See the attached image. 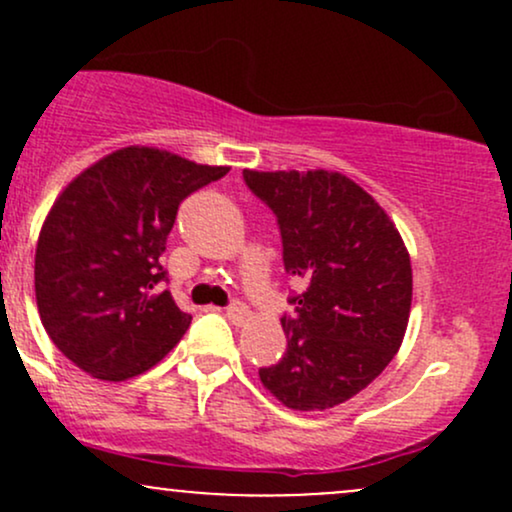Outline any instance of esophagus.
Returning a JSON list of instances; mask_svg holds the SVG:
<instances>
[{
  "label": "esophagus",
  "instance_id": "esophagus-1",
  "mask_svg": "<svg viewBox=\"0 0 512 512\" xmlns=\"http://www.w3.org/2000/svg\"><path fill=\"white\" fill-rule=\"evenodd\" d=\"M226 317L231 322H236V325H240V322H245V317H248V308H245V305L240 301H233L226 308Z\"/></svg>",
  "mask_w": 512,
  "mask_h": 512
}]
</instances>
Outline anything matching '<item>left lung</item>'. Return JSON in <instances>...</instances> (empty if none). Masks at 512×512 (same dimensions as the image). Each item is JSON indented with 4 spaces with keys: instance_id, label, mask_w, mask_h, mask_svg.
Masks as SVG:
<instances>
[{
    "instance_id": "8db88e82",
    "label": "left lung",
    "mask_w": 512,
    "mask_h": 512,
    "mask_svg": "<svg viewBox=\"0 0 512 512\" xmlns=\"http://www.w3.org/2000/svg\"><path fill=\"white\" fill-rule=\"evenodd\" d=\"M274 211L286 274L305 284L281 317L286 354L260 368L272 395L296 411H322L368 387L395 358L411 310V262L383 207L332 170H243Z\"/></svg>"
}]
</instances>
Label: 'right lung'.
<instances>
[{
	"instance_id": "obj_1",
	"label": "right lung",
	"mask_w": 512,
	"mask_h": 512,
	"mask_svg": "<svg viewBox=\"0 0 512 512\" xmlns=\"http://www.w3.org/2000/svg\"><path fill=\"white\" fill-rule=\"evenodd\" d=\"M228 170L127 146L64 187L40 228L35 301L45 332L74 366L120 383L180 342L192 315L161 291L158 257L182 199Z\"/></svg>"
}]
</instances>
